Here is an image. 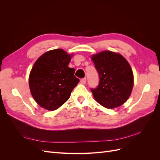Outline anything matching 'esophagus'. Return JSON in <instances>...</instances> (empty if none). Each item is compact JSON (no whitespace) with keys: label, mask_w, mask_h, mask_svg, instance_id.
Listing matches in <instances>:
<instances>
[{"label":"esophagus","mask_w":160,"mask_h":160,"mask_svg":"<svg viewBox=\"0 0 160 160\" xmlns=\"http://www.w3.org/2000/svg\"><path fill=\"white\" fill-rule=\"evenodd\" d=\"M80 82H81V84H85V83H86V78L81 79V81H80Z\"/></svg>","instance_id":"esophagus-1"}]
</instances>
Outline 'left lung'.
Returning <instances> with one entry per match:
<instances>
[{
	"instance_id": "8db88e82",
	"label": "left lung",
	"mask_w": 160,
	"mask_h": 160,
	"mask_svg": "<svg viewBox=\"0 0 160 160\" xmlns=\"http://www.w3.org/2000/svg\"><path fill=\"white\" fill-rule=\"evenodd\" d=\"M92 60L99 78L98 87L91 89L94 98L108 109L123 104L133 86V72L128 62L120 54L108 51L93 55Z\"/></svg>"
}]
</instances>
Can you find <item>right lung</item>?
Instances as JSON below:
<instances>
[{
  "label": "right lung",
  "mask_w": 160,
  "mask_h": 160,
  "mask_svg": "<svg viewBox=\"0 0 160 160\" xmlns=\"http://www.w3.org/2000/svg\"><path fill=\"white\" fill-rule=\"evenodd\" d=\"M71 56L62 49L49 51L34 64L29 75L32 96L41 107L53 111L69 99L79 79L68 65Z\"/></svg>",
  "instance_id": "right-lung-1"
}]
</instances>
